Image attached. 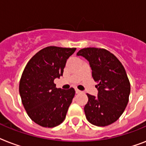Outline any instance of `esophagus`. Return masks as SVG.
Segmentation results:
<instances>
[{
    "label": "esophagus",
    "instance_id": "1",
    "mask_svg": "<svg viewBox=\"0 0 146 146\" xmlns=\"http://www.w3.org/2000/svg\"><path fill=\"white\" fill-rule=\"evenodd\" d=\"M76 93H81V92H82L80 91V90H79V89H76Z\"/></svg>",
    "mask_w": 146,
    "mask_h": 146
}]
</instances>
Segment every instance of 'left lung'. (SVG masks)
Returning <instances> with one entry per match:
<instances>
[{"label":"left lung","mask_w":146,"mask_h":146,"mask_svg":"<svg viewBox=\"0 0 146 146\" xmlns=\"http://www.w3.org/2000/svg\"><path fill=\"white\" fill-rule=\"evenodd\" d=\"M89 62L98 94H87L84 111L89 123L98 127L113 123L123 113L129 101L130 83L124 67L114 55L106 49L82 48L77 52Z\"/></svg>","instance_id":"left-lung-1"}]
</instances>
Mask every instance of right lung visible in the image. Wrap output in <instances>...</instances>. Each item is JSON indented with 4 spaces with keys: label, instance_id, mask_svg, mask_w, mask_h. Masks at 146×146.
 Segmentation results:
<instances>
[{
    "label": "right lung",
    "instance_id": "1",
    "mask_svg": "<svg viewBox=\"0 0 146 146\" xmlns=\"http://www.w3.org/2000/svg\"><path fill=\"white\" fill-rule=\"evenodd\" d=\"M76 49L46 47L36 53L24 69L19 95L28 116L39 126L57 127L66 117L75 90L57 89L54 80L63 76L66 60Z\"/></svg>",
    "mask_w": 146,
    "mask_h": 146
}]
</instances>
